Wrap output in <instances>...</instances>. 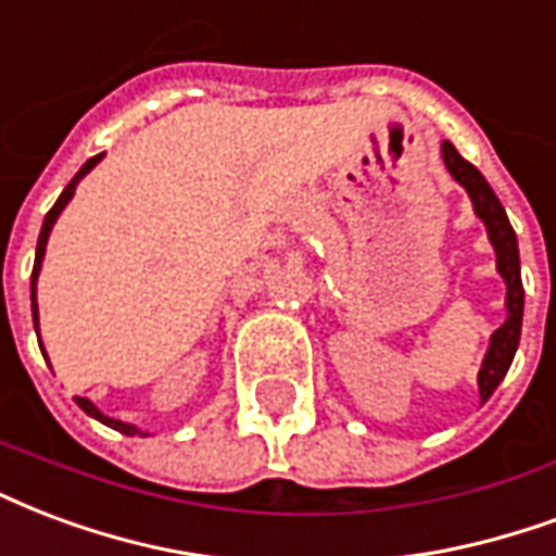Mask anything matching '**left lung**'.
I'll list each match as a JSON object with an SVG mask.
<instances>
[{"instance_id": "1", "label": "left lung", "mask_w": 556, "mask_h": 556, "mask_svg": "<svg viewBox=\"0 0 556 556\" xmlns=\"http://www.w3.org/2000/svg\"><path fill=\"white\" fill-rule=\"evenodd\" d=\"M442 162H445L447 174L454 176L456 182L466 188V194L471 197L475 215L486 226L489 244L495 247V265L497 274L507 286V320L492 332L489 339V351L483 356L480 374H477V386H480V401L486 404L492 392H495L501 380L507 377L513 356L519 351L521 339V315H525V289H521V258H519V241L516 232L509 226V217L504 212V205L495 197V191L489 188L483 174L477 170L475 164H468L451 141H442Z\"/></svg>"}]
</instances>
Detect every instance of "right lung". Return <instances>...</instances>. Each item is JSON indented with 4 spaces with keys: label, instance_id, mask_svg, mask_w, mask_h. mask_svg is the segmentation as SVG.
Segmentation results:
<instances>
[{
    "label": "right lung",
    "instance_id": "obj_1",
    "mask_svg": "<svg viewBox=\"0 0 556 556\" xmlns=\"http://www.w3.org/2000/svg\"><path fill=\"white\" fill-rule=\"evenodd\" d=\"M102 155H105V152H100V155H93V159H88V162L81 164L79 174L70 179L67 188L61 191V197H59V200H55V205H52V208H49V212H47V217H43V226H40V236H37L35 270H31V315H35V332H40V330H37V277H40V265H43V256H47L49 232H52V226H55V220H59V217H61V212L67 208V203H70V200H73V194H76V185H79L81 179H85V176H88L90 170H93V167H97V164L102 162ZM40 351H43V344H40ZM76 404H79L81 409H85V413L90 415V418H97V421H102V425L111 427V430H117V433H123V435H147L141 430V427L126 425V421H117V418H109V415H102L100 409H97V406L90 404L88 397H76Z\"/></svg>",
    "mask_w": 556,
    "mask_h": 556
}]
</instances>
